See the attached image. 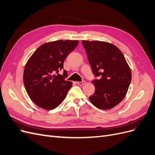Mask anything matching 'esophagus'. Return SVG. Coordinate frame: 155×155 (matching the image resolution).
Returning a JSON list of instances; mask_svg holds the SVG:
<instances>
[{
	"label": "esophagus",
	"mask_w": 155,
	"mask_h": 155,
	"mask_svg": "<svg viewBox=\"0 0 155 155\" xmlns=\"http://www.w3.org/2000/svg\"><path fill=\"white\" fill-rule=\"evenodd\" d=\"M77 84L79 85H83L85 84V81H78Z\"/></svg>",
	"instance_id": "obj_1"
}]
</instances>
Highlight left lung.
<instances>
[{
    "label": "left lung",
    "mask_w": 155,
    "mask_h": 155,
    "mask_svg": "<svg viewBox=\"0 0 155 155\" xmlns=\"http://www.w3.org/2000/svg\"><path fill=\"white\" fill-rule=\"evenodd\" d=\"M89 64L95 78L94 94L89 97L100 109H109L119 104L127 92L131 72L122 52L107 42L83 41Z\"/></svg>",
    "instance_id": "8db88e82"
}]
</instances>
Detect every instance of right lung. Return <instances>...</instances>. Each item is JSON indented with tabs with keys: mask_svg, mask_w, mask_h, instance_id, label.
<instances>
[{
	"mask_svg": "<svg viewBox=\"0 0 155 155\" xmlns=\"http://www.w3.org/2000/svg\"><path fill=\"white\" fill-rule=\"evenodd\" d=\"M78 43V41L70 40L45 43L28 61L23 81L28 94L37 106L52 110L65 99L72 83L63 77L67 76L65 70L63 76L57 74L63 69L64 61Z\"/></svg>",
	"mask_w": 155,
	"mask_h": 155,
	"instance_id": "add662e5",
	"label": "right lung"
}]
</instances>
